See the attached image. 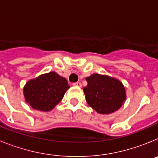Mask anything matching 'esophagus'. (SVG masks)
I'll return each mask as SVG.
<instances>
[{"label": "esophagus", "mask_w": 158, "mask_h": 158, "mask_svg": "<svg viewBox=\"0 0 158 158\" xmlns=\"http://www.w3.org/2000/svg\"><path fill=\"white\" fill-rule=\"evenodd\" d=\"M73 85L77 86V87H81V82H76V83H73Z\"/></svg>", "instance_id": "34e87169"}]
</instances>
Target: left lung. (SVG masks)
<instances>
[{
  "label": "left lung",
  "mask_w": 158,
  "mask_h": 158,
  "mask_svg": "<svg viewBox=\"0 0 158 158\" xmlns=\"http://www.w3.org/2000/svg\"><path fill=\"white\" fill-rule=\"evenodd\" d=\"M88 85L84 88L85 100L99 114L108 115L122 107L126 100L125 87L115 77L93 73L86 78Z\"/></svg>",
  "instance_id": "left-lung-1"
}]
</instances>
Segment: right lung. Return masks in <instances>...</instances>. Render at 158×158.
<instances>
[{
    "label": "right lung",
    "mask_w": 158,
    "mask_h": 158,
    "mask_svg": "<svg viewBox=\"0 0 158 158\" xmlns=\"http://www.w3.org/2000/svg\"><path fill=\"white\" fill-rule=\"evenodd\" d=\"M69 89L65 77L50 72L29 80L23 87V96L32 108L50 111L62 100Z\"/></svg>",
    "instance_id": "right-lung-1"
}]
</instances>
